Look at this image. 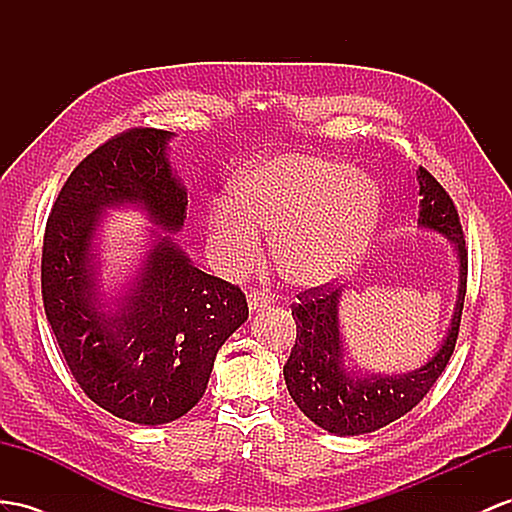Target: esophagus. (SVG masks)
<instances>
[{"label": "esophagus", "mask_w": 512, "mask_h": 512, "mask_svg": "<svg viewBox=\"0 0 512 512\" xmlns=\"http://www.w3.org/2000/svg\"><path fill=\"white\" fill-rule=\"evenodd\" d=\"M270 305V296L268 294H261V292H251L248 294V309L257 311L261 307H268Z\"/></svg>", "instance_id": "34e87169"}]
</instances>
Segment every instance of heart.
<instances>
[{
	"label": "heart",
	"instance_id": "1",
	"mask_svg": "<svg viewBox=\"0 0 512 512\" xmlns=\"http://www.w3.org/2000/svg\"><path fill=\"white\" fill-rule=\"evenodd\" d=\"M381 214V190L368 175L329 157L283 153L244 175L235 196L207 212V246L229 277L261 257V229L285 281L318 287L346 274L368 246Z\"/></svg>",
	"mask_w": 512,
	"mask_h": 512
}]
</instances>
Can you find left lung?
<instances>
[{
  "label": "left lung",
  "instance_id": "1",
  "mask_svg": "<svg viewBox=\"0 0 512 512\" xmlns=\"http://www.w3.org/2000/svg\"><path fill=\"white\" fill-rule=\"evenodd\" d=\"M417 181L422 196L417 225L445 235L458 257L456 309L435 357L409 374L357 376L344 365V342L337 318L342 287L331 283L311 287L298 294V303L292 305L296 342L283 365L287 391L313 424L339 437L374 432L409 413L437 383L456 346L467 292V248L461 218L450 194L424 166L417 168Z\"/></svg>",
  "mask_w": 512,
  "mask_h": 512
}]
</instances>
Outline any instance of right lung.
Returning <instances> with one entry per match:
<instances>
[{
    "label": "right lung",
    "instance_id": "obj_1",
    "mask_svg": "<svg viewBox=\"0 0 512 512\" xmlns=\"http://www.w3.org/2000/svg\"><path fill=\"white\" fill-rule=\"evenodd\" d=\"M170 138L134 127L86 155L51 207L41 261L47 320L77 385L101 409L144 426L173 422L203 398L218 348L248 318L240 287L192 266L162 231L119 303L101 300L93 240L103 209L138 205L170 233L186 220Z\"/></svg>",
    "mask_w": 512,
    "mask_h": 512
}]
</instances>
